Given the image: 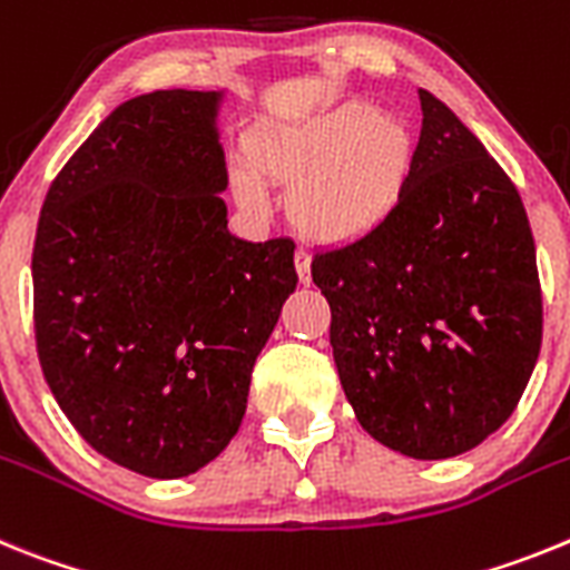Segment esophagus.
<instances>
[{
    "label": "esophagus",
    "mask_w": 570,
    "mask_h": 570,
    "mask_svg": "<svg viewBox=\"0 0 570 570\" xmlns=\"http://www.w3.org/2000/svg\"><path fill=\"white\" fill-rule=\"evenodd\" d=\"M309 261H313V257H309V252L301 246V249L295 252V269H298V278L304 281V284H309Z\"/></svg>",
    "instance_id": "34e87169"
}]
</instances>
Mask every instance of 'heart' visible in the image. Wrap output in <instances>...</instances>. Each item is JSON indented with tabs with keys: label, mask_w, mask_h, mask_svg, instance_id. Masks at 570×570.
I'll use <instances>...</instances> for the list:
<instances>
[{
	"label": "heart",
	"mask_w": 570,
	"mask_h": 570,
	"mask_svg": "<svg viewBox=\"0 0 570 570\" xmlns=\"http://www.w3.org/2000/svg\"><path fill=\"white\" fill-rule=\"evenodd\" d=\"M410 142L404 128L367 102H346L313 122L261 137L257 171L295 186L292 215L313 235L344 240L379 226L399 200ZM240 203H266L255 171H235Z\"/></svg>",
	"instance_id": "1"
}]
</instances>
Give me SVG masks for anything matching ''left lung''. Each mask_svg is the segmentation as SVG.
I'll use <instances>...</instances> for the list:
<instances>
[{
	"label": "left lung",
	"mask_w": 570,
	"mask_h": 570,
	"mask_svg": "<svg viewBox=\"0 0 570 570\" xmlns=\"http://www.w3.org/2000/svg\"><path fill=\"white\" fill-rule=\"evenodd\" d=\"M399 200L358 240L313 257L346 402L375 442L450 459L497 433L542 346L522 197L430 91Z\"/></svg>",
	"instance_id": "left-lung-1"
}]
</instances>
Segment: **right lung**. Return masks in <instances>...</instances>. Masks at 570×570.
Listing matches in <instances>:
<instances>
[{"label":"right lung","instance_id":"obj_1","mask_svg":"<svg viewBox=\"0 0 570 570\" xmlns=\"http://www.w3.org/2000/svg\"><path fill=\"white\" fill-rule=\"evenodd\" d=\"M217 91L114 108L48 189L33 244L42 373L97 453L189 476L232 442L295 292V244L226 229Z\"/></svg>","mask_w":570,"mask_h":570}]
</instances>
